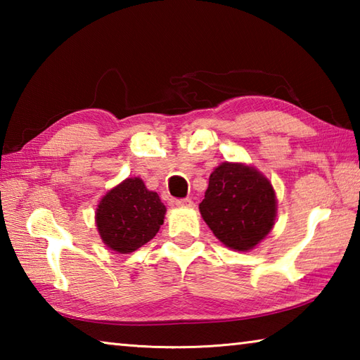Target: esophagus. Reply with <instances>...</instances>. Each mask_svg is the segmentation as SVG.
<instances>
[{
    "instance_id": "esophagus-1",
    "label": "esophagus",
    "mask_w": 360,
    "mask_h": 360,
    "mask_svg": "<svg viewBox=\"0 0 360 360\" xmlns=\"http://www.w3.org/2000/svg\"><path fill=\"white\" fill-rule=\"evenodd\" d=\"M174 203L178 205V206H192V205H193V202H192L191 198H181V200H176Z\"/></svg>"
}]
</instances>
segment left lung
<instances>
[{
  "mask_svg": "<svg viewBox=\"0 0 360 360\" xmlns=\"http://www.w3.org/2000/svg\"><path fill=\"white\" fill-rule=\"evenodd\" d=\"M200 212L225 246L249 251L275 225V191L257 169L225 162L211 173Z\"/></svg>",
  "mask_w": 360,
  "mask_h": 360,
  "instance_id": "obj_1",
  "label": "left lung"
}]
</instances>
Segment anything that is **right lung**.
Listing matches in <instances>:
<instances>
[{
  "instance_id": "right-lung-1",
  "label": "right lung",
  "mask_w": 360,
  "mask_h": 360,
  "mask_svg": "<svg viewBox=\"0 0 360 360\" xmlns=\"http://www.w3.org/2000/svg\"><path fill=\"white\" fill-rule=\"evenodd\" d=\"M165 205L139 178H129L109 191L96 210V227L112 251H136L157 235L165 217Z\"/></svg>"
}]
</instances>
